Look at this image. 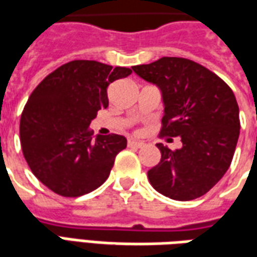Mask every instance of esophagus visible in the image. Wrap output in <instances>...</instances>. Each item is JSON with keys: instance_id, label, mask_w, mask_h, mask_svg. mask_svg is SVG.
Listing matches in <instances>:
<instances>
[{"instance_id": "34e87169", "label": "esophagus", "mask_w": 257, "mask_h": 257, "mask_svg": "<svg viewBox=\"0 0 257 257\" xmlns=\"http://www.w3.org/2000/svg\"><path fill=\"white\" fill-rule=\"evenodd\" d=\"M128 146L129 147H138V149H141V147L145 146V143H143V142H138V141H128Z\"/></svg>"}]
</instances>
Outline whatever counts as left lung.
<instances>
[{
  "instance_id": "8db88e82",
  "label": "left lung",
  "mask_w": 257,
  "mask_h": 257,
  "mask_svg": "<svg viewBox=\"0 0 257 257\" xmlns=\"http://www.w3.org/2000/svg\"><path fill=\"white\" fill-rule=\"evenodd\" d=\"M163 91L166 114L160 136L181 138L182 149L157 147L161 160L149 170L154 189L174 200L203 196L231 166L239 136V108L224 80L206 66L181 57H163L132 66Z\"/></svg>"
}]
</instances>
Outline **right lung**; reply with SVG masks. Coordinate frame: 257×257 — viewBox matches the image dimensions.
I'll return each mask as SVG.
<instances>
[{
    "label": "right lung",
    "mask_w": 257,
    "mask_h": 257,
    "mask_svg": "<svg viewBox=\"0 0 257 257\" xmlns=\"http://www.w3.org/2000/svg\"><path fill=\"white\" fill-rule=\"evenodd\" d=\"M131 73L125 66L75 60L48 73L32 91L21 116V145L29 168L50 191L78 197L108 178L126 139L93 136L89 125L108 107V86Z\"/></svg>",
    "instance_id": "add662e5"
}]
</instances>
